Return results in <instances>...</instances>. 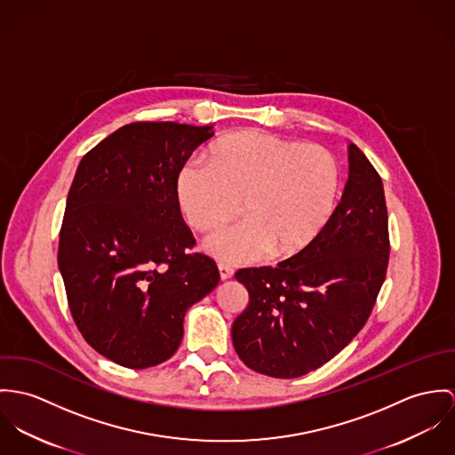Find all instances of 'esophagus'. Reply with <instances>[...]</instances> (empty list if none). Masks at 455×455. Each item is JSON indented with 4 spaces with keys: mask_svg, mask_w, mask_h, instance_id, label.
I'll return each mask as SVG.
<instances>
[{
    "mask_svg": "<svg viewBox=\"0 0 455 455\" xmlns=\"http://www.w3.org/2000/svg\"><path fill=\"white\" fill-rule=\"evenodd\" d=\"M218 270H220L221 281H227V279H230V277L234 275V268L228 267V265H225V263H220V265H218Z\"/></svg>",
    "mask_w": 455,
    "mask_h": 455,
    "instance_id": "1",
    "label": "esophagus"
}]
</instances>
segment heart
<instances>
[{
	"instance_id": "b5f03b06",
	"label": "heart",
	"mask_w": 455,
	"mask_h": 455,
	"mask_svg": "<svg viewBox=\"0 0 455 455\" xmlns=\"http://www.w3.org/2000/svg\"><path fill=\"white\" fill-rule=\"evenodd\" d=\"M339 187L340 169L326 148L263 131L218 140L207 164L188 160L174 180L178 205L199 232L220 228L239 209L246 214L204 244L209 254L230 263H250L268 251H302L331 216Z\"/></svg>"
}]
</instances>
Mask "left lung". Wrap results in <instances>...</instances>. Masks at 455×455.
I'll use <instances>...</instances> for the list:
<instances>
[{
	"instance_id": "8db88e82",
	"label": "left lung",
	"mask_w": 455,
	"mask_h": 455,
	"mask_svg": "<svg viewBox=\"0 0 455 455\" xmlns=\"http://www.w3.org/2000/svg\"><path fill=\"white\" fill-rule=\"evenodd\" d=\"M384 185L355 145L342 201L302 251L277 267L241 268L250 303L232 324L248 368L295 379L340 353L366 324L389 263Z\"/></svg>"
}]
</instances>
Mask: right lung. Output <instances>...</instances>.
I'll list each match as a JSON object with an SVG mask.
<instances>
[{"label":"right lung","instance_id":"1","mask_svg":"<svg viewBox=\"0 0 455 455\" xmlns=\"http://www.w3.org/2000/svg\"><path fill=\"white\" fill-rule=\"evenodd\" d=\"M212 127L132 122L85 153L71 183L57 263L73 321L91 347L141 370L178 351L188 307L220 272L192 252L174 194L178 169Z\"/></svg>","mask_w":455,"mask_h":455}]
</instances>
